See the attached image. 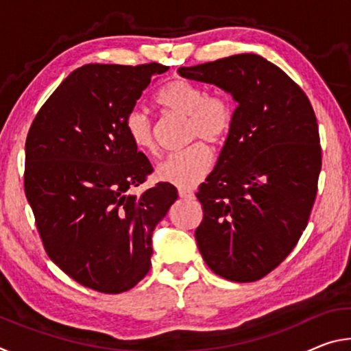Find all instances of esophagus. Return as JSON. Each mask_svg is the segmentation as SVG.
Wrapping results in <instances>:
<instances>
[{
	"instance_id": "obj_1",
	"label": "esophagus",
	"mask_w": 351,
	"mask_h": 351,
	"mask_svg": "<svg viewBox=\"0 0 351 351\" xmlns=\"http://www.w3.org/2000/svg\"><path fill=\"white\" fill-rule=\"evenodd\" d=\"M178 193H180V197L184 198V199H193L195 198L193 190H189V189H180V190H178Z\"/></svg>"
}]
</instances>
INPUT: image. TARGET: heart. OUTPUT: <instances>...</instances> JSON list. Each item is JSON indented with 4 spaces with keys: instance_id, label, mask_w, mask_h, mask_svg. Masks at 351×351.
<instances>
[{
    "instance_id": "1",
    "label": "heart",
    "mask_w": 351,
    "mask_h": 351,
    "mask_svg": "<svg viewBox=\"0 0 351 351\" xmlns=\"http://www.w3.org/2000/svg\"><path fill=\"white\" fill-rule=\"evenodd\" d=\"M156 102L161 108L189 117V141L201 139L207 144H221L232 127L234 112L228 100L207 94L203 86L187 79H175L159 88ZM128 139L138 150L154 154L158 152L150 116L139 108L128 111L123 121ZM213 164L209 148L201 142L182 152L170 154L158 165L161 181L181 189H192L204 180Z\"/></svg>"
}]
</instances>
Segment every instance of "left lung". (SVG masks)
<instances>
[{
	"mask_svg": "<svg viewBox=\"0 0 351 351\" xmlns=\"http://www.w3.org/2000/svg\"><path fill=\"white\" fill-rule=\"evenodd\" d=\"M235 100L215 169L199 186L195 230L207 266L230 282H255L288 257L304 232L322 167L319 127L302 88L274 63L239 54L178 69Z\"/></svg>",
	"mask_w": 351,
	"mask_h": 351,
	"instance_id": "obj_1",
	"label": "left lung"
}]
</instances>
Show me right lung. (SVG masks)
Instances as JSON below:
<instances>
[{
	"mask_svg": "<svg viewBox=\"0 0 351 351\" xmlns=\"http://www.w3.org/2000/svg\"><path fill=\"white\" fill-rule=\"evenodd\" d=\"M159 63L85 64L35 116L26 139L25 192L49 258L105 294L132 289L150 271L152 235L178 198L169 182L128 192L152 173L123 121Z\"/></svg>",
	"mask_w": 351,
	"mask_h": 351,
	"instance_id": "obj_1",
	"label": "right lung"
}]
</instances>
